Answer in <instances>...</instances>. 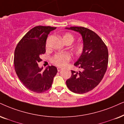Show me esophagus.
Returning a JSON list of instances; mask_svg holds the SVG:
<instances>
[{"label":"esophagus","mask_w":124,"mask_h":124,"mask_svg":"<svg viewBox=\"0 0 124 124\" xmlns=\"http://www.w3.org/2000/svg\"><path fill=\"white\" fill-rule=\"evenodd\" d=\"M57 70H58V71H60L61 70H62V69L61 68V67H57Z\"/></svg>","instance_id":"34e87169"}]
</instances>
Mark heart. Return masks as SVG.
Segmentation results:
<instances>
[{"label": "heart", "instance_id": "heart-1", "mask_svg": "<svg viewBox=\"0 0 124 124\" xmlns=\"http://www.w3.org/2000/svg\"><path fill=\"white\" fill-rule=\"evenodd\" d=\"M63 40L65 43H69L71 44L74 42V38L71 34L66 33L63 35ZM75 50L76 52L80 53L82 50V46L81 44H78L75 47ZM70 55L69 54H59L54 56L53 59V62L55 65L59 66H65L66 65L69 61L70 59Z\"/></svg>", "mask_w": 124, "mask_h": 124}]
</instances>
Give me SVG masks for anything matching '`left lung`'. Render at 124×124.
Returning <instances> with one entry per match:
<instances>
[{
    "instance_id": "8db88e82",
    "label": "left lung",
    "mask_w": 124,
    "mask_h": 124,
    "mask_svg": "<svg viewBox=\"0 0 124 124\" xmlns=\"http://www.w3.org/2000/svg\"><path fill=\"white\" fill-rule=\"evenodd\" d=\"M82 36L83 48L74 63L81 71L71 70V76L66 81L67 87L75 93L84 94L97 86L104 77L108 63L107 47L93 31L83 27H66Z\"/></svg>"
}]
</instances>
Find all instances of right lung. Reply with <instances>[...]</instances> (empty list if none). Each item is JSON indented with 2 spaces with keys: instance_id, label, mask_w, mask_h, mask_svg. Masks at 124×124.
Instances as JSON below:
<instances>
[{
  "instance_id": "right-lung-1",
  "label": "right lung",
  "mask_w": 124,
  "mask_h": 124,
  "mask_svg": "<svg viewBox=\"0 0 124 124\" xmlns=\"http://www.w3.org/2000/svg\"><path fill=\"white\" fill-rule=\"evenodd\" d=\"M56 27L36 26L20 40L14 53V66L20 81L25 87L35 93H43L51 86L57 73L54 66L47 67L44 71L39 67L40 56L46 52L48 34Z\"/></svg>"
}]
</instances>
